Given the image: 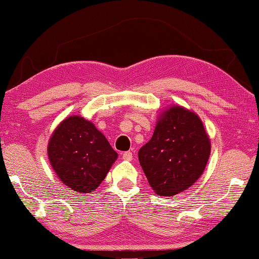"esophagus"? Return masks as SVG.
<instances>
[{"mask_svg":"<svg viewBox=\"0 0 259 259\" xmlns=\"http://www.w3.org/2000/svg\"><path fill=\"white\" fill-rule=\"evenodd\" d=\"M133 153L131 152H124L123 154H122V159H123L124 161H131L133 160Z\"/></svg>","mask_w":259,"mask_h":259,"instance_id":"1","label":"esophagus"}]
</instances>
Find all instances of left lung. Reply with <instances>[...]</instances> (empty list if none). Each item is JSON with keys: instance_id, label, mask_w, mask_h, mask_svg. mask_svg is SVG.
<instances>
[{"instance_id": "left-lung-1", "label": "left lung", "mask_w": 259, "mask_h": 259, "mask_svg": "<svg viewBox=\"0 0 259 259\" xmlns=\"http://www.w3.org/2000/svg\"><path fill=\"white\" fill-rule=\"evenodd\" d=\"M210 139L194 112L171 106L162 112L151 140L138 152L144 174L156 194L172 196L192 186L210 156Z\"/></svg>"}]
</instances>
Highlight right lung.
Instances as JSON below:
<instances>
[{
    "mask_svg": "<svg viewBox=\"0 0 259 259\" xmlns=\"http://www.w3.org/2000/svg\"><path fill=\"white\" fill-rule=\"evenodd\" d=\"M48 156L60 181L85 194L104 181L117 153L93 122L73 115L61 121L51 135Z\"/></svg>",
    "mask_w": 259,
    "mask_h": 259,
    "instance_id": "right-lung-1",
    "label": "right lung"
}]
</instances>
